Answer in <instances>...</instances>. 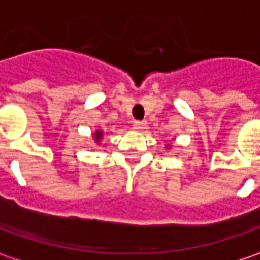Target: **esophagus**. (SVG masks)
Wrapping results in <instances>:
<instances>
[{
    "mask_svg": "<svg viewBox=\"0 0 260 260\" xmlns=\"http://www.w3.org/2000/svg\"><path fill=\"white\" fill-rule=\"evenodd\" d=\"M147 126V122L145 120H134V128L138 131H142Z\"/></svg>",
    "mask_w": 260,
    "mask_h": 260,
    "instance_id": "esophagus-1",
    "label": "esophagus"
}]
</instances>
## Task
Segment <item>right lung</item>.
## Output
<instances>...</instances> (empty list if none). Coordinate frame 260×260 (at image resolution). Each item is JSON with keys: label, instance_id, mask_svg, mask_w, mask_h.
<instances>
[{"label": "right lung", "instance_id": "1", "mask_svg": "<svg viewBox=\"0 0 260 260\" xmlns=\"http://www.w3.org/2000/svg\"><path fill=\"white\" fill-rule=\"evenodd\" d=\"M96 137H97V138H99V137H102V132H97Z\"/></svg>", "mask_w": 260, "mask_h": 260}]
</instances>
